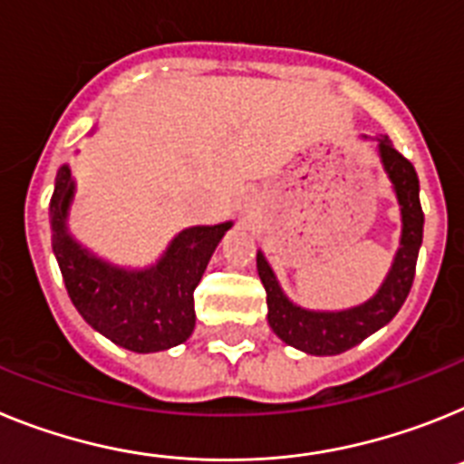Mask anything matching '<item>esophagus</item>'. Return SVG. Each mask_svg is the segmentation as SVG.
Returning <instances> with one entry per match:
<instances>
[{"label":"esophagus","mask_w":464,"mask_h":464,"mask_svg":"<svg viewBox=\"0 0 464 464\" xmlns=\"http://www.w3.org/2000/svg\"><path fill=\"white\" fill-rule=\"evenodd\" d=\"M255 208H256V196H247V198H245V205H243V212L247 217H252L255 215Z\"/></svg>","instance_id":"34e87169"}]
</instances>
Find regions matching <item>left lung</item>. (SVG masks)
Segmentation results:
<instances>
[{
	"label": "left lung",
	"instance_id": "obj_1",
	"mask_svg": "<svg viewBox=\"0 0 464 464\" xmlns=\"http://www.w3.org/2000/svg\"><path fill=\"white\" fill-rule=\"evenodd\" d=\"M376 144L382 170L388 175L400 203L401 236L388 276L372 299L343 310L304 308L282 292L273 266L268 264L261 249L256 252V271L264 282L266 304H268V324L280 341L305 354L327 357L362 343L400 313L413 285L418 252L422 245V224H425L420 208V184L413 165L392 147L388 137H376Z\"/></svg>",
	"mask_w": 464,
	"mask_h": 464
}]
</instances>
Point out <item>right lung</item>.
<instances>
[{
    "mask_svg": "<svg viewBox=\"0 0 464 464\" xmlns=\"http://www.w3.org/2000/svg\"><path fill=\"white\" fill-rule=\"evenodd\" d=\"M74 196L76 182L64 163L55 175L48 217L53 255L79 315L132 353H160L184 343L196 327L193 289L233 221L182 228L154 264L130 268L102 259L72 236Z\"/></svg>",
    "mask_w": 464,
    "mask_h": 464,
    "instance_id": "right-lung-1",
    "label": "right lung"
}]
</instances>
